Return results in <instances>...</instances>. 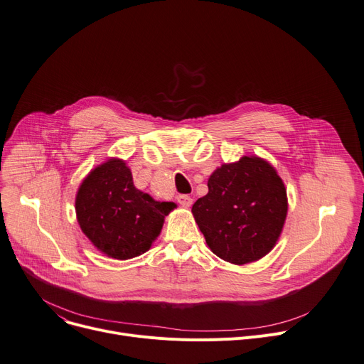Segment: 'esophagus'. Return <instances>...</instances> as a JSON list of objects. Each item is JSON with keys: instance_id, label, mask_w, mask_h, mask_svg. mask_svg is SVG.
Segmentation results:
<instances>
[{"instance_id": "esophagus-1", "label": "esophagus", "mask_w": 364, "mask_h": 364, "mask_svg": "<svg viewBox=\"0 0 364 364\" xmlns=\"http://www.w3.org/2000/svg\"><path fill=\"white\" fill-rule=\"evenodd\" d=\"M177 202L183 206V208H190L193 205V199L188 194H180L177 197Z\"/></svg>"}]
</instances>
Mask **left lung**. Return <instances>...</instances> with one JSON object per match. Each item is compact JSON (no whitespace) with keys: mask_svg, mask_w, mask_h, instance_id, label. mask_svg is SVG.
Instances as JSON below:
<instances>
[{"mask_svg":"<svg viewBox=\"0 0 364 364\" xmlns=\"http://www.w3.org/2000/svg\"><path fill=\"white\" fill-rule=\"evenodd\" d=\"M208 187L191 212L209 248L240 266L270 252L287 215L286 188L272 165L244 156L223 164Z\"/></svg>","mask_w":364,"mask_h":364,"instance_id":"1","label":"left lung"}]
</instances>
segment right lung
I'll use <instances>...</instances> for the list:
<instances>
[{
  "label": "right lung",
  "mask_w": 364,
  "mask_h": 364,
  "mask_svg": "<svg viewBox=\"0 0 364 364\" xmlns=\"http://www.w3.org/2000/svg\"><path fill=\"white\" fill-rule=\"evenodd\" d=\"M176 205L155 202L134 186L122 159H110L92 170L82 181L75 210L88 240L109 257L134 258L149 250Z\"/></svg>",
  "instance_id": "right-lung-1"
}]
</instances>
